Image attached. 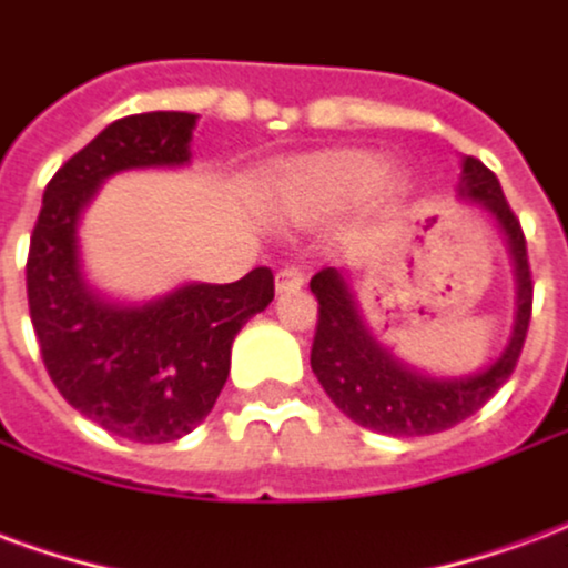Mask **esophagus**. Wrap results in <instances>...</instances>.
I'll list each match as a JSON object with an SVG mask.
<instances>
[{
  "label": "esophagus",
  "mask_w": 568,
  "mask_h": 568,
  "mask_svg": "<svg viewBox=\"0 0 568 568\" xmlns=\"http://www.w3.org/2000/svg\"><path fill=\"white\" fill-rule=\"evenodd\" d=\"M304 285V273L297 267H283L276 273V292H297Z\"/></svg>",
  "instance_id": "obj_1"
}]
</instances>
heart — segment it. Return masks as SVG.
Returning a JSON list of instances; mask_svg holds the SVG:
<instances>
[{"label": "heart", "mask_w": 568, "mask_h": 568, "mask_svg": "<svg viewBox=\"0 0 568 568\" xmlns=\"http://www.w3.org/2000/svg\"><path fill=\"white\" fill-rule=\"evenodd\" d=\"M381 182V166L365 151H325L295 170L297 200L313 212L341 210Z\"/></svg>", "instance_id": "1"}]
</instances>
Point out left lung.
<instances>
[{"instance_id":"obj_1","label":"left lung","mask_w":568,"mask_h":568,"mask_svg":"<svg viewBox=\"0 0 568 568\" xmlns=\"http://www.w3.org/2000/svg\"><path fill=\"white\" fill-rule=\"evenodd\" d=\"M459 191L499 219L517 264V322L505 353L487 371L459 381H432L405 368L365 332L341 271L325 267L310 280V292L320 301L310 368L320 377L322 389L334 405L371 432L417 438V435H435L453 428L477 414L499 393L501 383L511 377L517 358L524 353L526 332L532 320V271H529L520 219L514 215L501 194L496 173L477 158H465Z\"/></svg>"}]
</instances>
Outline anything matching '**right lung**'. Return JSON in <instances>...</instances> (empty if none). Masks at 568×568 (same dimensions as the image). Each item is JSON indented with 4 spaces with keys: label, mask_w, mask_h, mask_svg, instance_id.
<instances>
[{
    "label": "right lung",
    "mask_w": 568,
    "mask_h": 568,
    "mask_svg": "<svg viewBox=\"0 0 568 568\" xmlns=\"http://www.w3.org/2000/svg\"><path fill=\"white\" fill-rule=\"evenodd\" d=\"M194 121L145 112L109 124L48 182L27 255L30 320L51 381L79 414L140 444L179 440L206 419L236 332L273 301L271 267L185 285L145 307L105 304L81 280L75 222L97 187L118 170L185 163Z\"/></svg>",
    "instance_id": "add662e5"
}]
</instances>
